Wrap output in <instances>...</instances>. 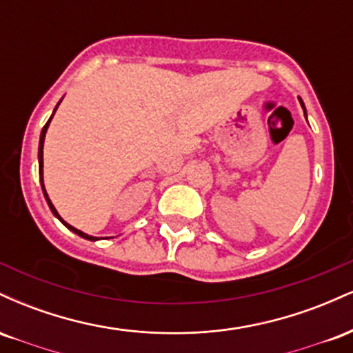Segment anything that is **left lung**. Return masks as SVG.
Instances as JSON below:
<instances>
[{"label": "left lung", "mask_w": 353, "mask_h": 353, "mask_svg": "<svg viewBox=\"0 0 353 353\" xmlns=\"http://www.w3.org/2000/svg\"><path fill=\"white\" fill-rule=\"evenodd\" d=\"M299 101H301V106L303 108V114H305V106H303V101L301 98H299Z\"/></svg>", "instance_id": "obj_1"}]
</instances>
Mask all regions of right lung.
Listing matches in <instances>:
<instances>
[{"label": "right lung", "instance_id": "obj_1", "mask_svg": "<svg viewBox=\"0 0 353 353\" xmlns=\"http://www.w3.org/2000/svg\"><path fill=\"white\" fill-rule=\"evenodd\" d=\"M63 101V99H61ZM61 101L58 104H56V108H54V111H52V114H51V117L50 119H48V123L44 124V128H43V131H41V136H39V148H38V161H39V182H41V189H43V194H44V199H46V202H48V205H50V209H51V212L54 214L56 217L59 219L61 222H63L64 225H66L68 229L70 230H72V232L74 234H78L79 237H83V239H88V241H99L98 237H92V236H88V234H84L83 230H79V229H76V228H72V225H70L68 224L66 221H64L63 217L59 216L58 214V210H56V208L54 205H52V202H51V199L50 197H48V192H46V189H44V181H43V145H44V137H46V131H48V128H50V123H51V119H52V116H54V112H56V109H58V106L61 104Z\"/></svg>", "mask_w": 353, "mask_h": 353}]
</instances>
